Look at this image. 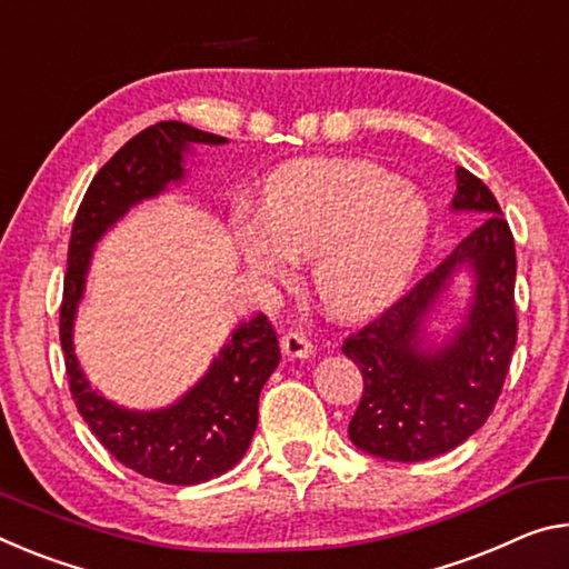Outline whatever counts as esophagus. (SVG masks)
Here are the masks:
<instances>
[{"instance_id": "esophagus-1", "label": "esophagus", "mask_w": 569, "mask_h": 569, "mask_svg": "<svg viewBox=\"0 0 569 569\" xmlns=\"http://www.w3.org/2000/svg\"><path fill=\"white\" fill-rule=\"evenodd\" d=\"M281 349L283 355L291 359H306L313 355V345L309 341V337H303L301 331H286L281 339Z\"/></svg>"}]
</instances>
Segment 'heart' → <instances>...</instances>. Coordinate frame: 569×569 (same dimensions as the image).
Returning a JSON list of instances; mask_svg holds the SVG:
<instances>
[{"label":"heart","instance_id":"1","mask_svg":"<svg viewBox=\"0 0 569 569\" xmlns=\"http://www.w3.org/2000/svg\"><path fill=\"white\" fill-rule=\"evenodd\" d=\"M430 210L410 184L355 159H303L273 171L263 222L242 220L238 246L258 276L283 278L313 258L319 301L345 319L380 311L426 250Z\"/></svg>","mask_w":569,"mask_h":569}]
</instances>
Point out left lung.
Segmentation results:
<instances>
[{"label": "left lung", "instance_id": "1", "mask_svg": "<svg viewBox=\"0 0 569 569\" xmlns=\"http://www.w3.org/2000/svg\"><path fill=\"white\" fill-rule=\"evenodd\" d=\"M456 179L450 207L479 212V228L341 347L365 380L349 438L385 461H428L473 436L499 400L517 347V250L509 222L479 177L458 167ZM463 267L475 276L467 319L440 348H422L427 313Z\"/></svg>", "mask_w": 569, "mask_h": 569}]
</instances>
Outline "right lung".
Returning a JSON list of instances; mask_svg holds the SVG:
<instances>
[{"instance_id": "1", "label": "right lung", "mask_w": 569, "mask_h": 569, "mask_svg": "<svg viewBox=\"0 0 569 569\" xmlns=\"http://www.w3.org/2000/svg\"><path fill=\"white\" fill-rule=\"evenodd\" d=\"M182 121H161L126 141L93 177L78 207L60 303V345L76 408L108 453L131 471L171 486L204 483L236 466L258 426V398L281 362L270 321L258 313L232 331L207 375L174 405L126 410L98 395L73 351V323L96 242L133 204L184 179L192 143H224Z\"/></svg>"}]
</instances>
